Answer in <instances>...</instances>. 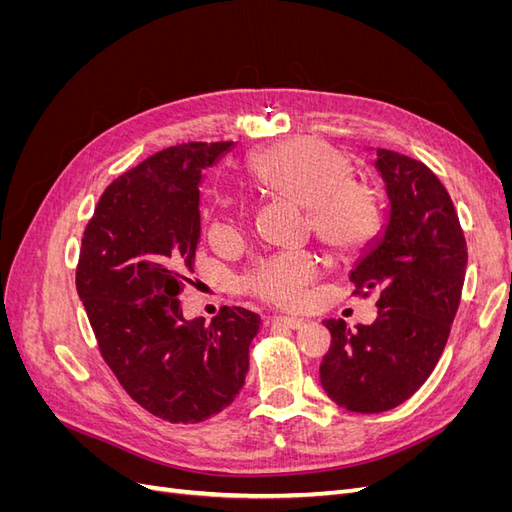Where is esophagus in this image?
Returning <instances> with one entry per match:
<instances>
[{
	"label": "esophagus",
	"mask_w": 512,
	"mask_h": 512,
	"mask_svg": "<svg viewBox=\"0 0 512 512\" xmlns=\"http://www.w3.org/2000/svg\"><path fill=\"white\" fill-rule=\"evenodd\" d=\"M273 322L284 324V327H288V329H301L305 324V320L299 316H275Z\"/></svg>",
	"instance_id": "1"
}]
</instances>
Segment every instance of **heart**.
<instances>
[{
  "label": "heart",
  "mask_w": 512,
  "mask_h": 512,
  "mask_svg": "<svg viewBox=\"0 0 512 512\" xmlns=\"http://www.w3.org/2000/svg\"><path fill=\"white\" fill-rule=\"evenodd\" d=\"M247 170L262 190L305 207L316 239L339 258L363 254L384 230L386 213L376 185L354 179L346 153L318 138H297L260 151L247 162ZM222 228L218 224V232ZM316 277L318 260L299 250L262 258L243 284L265 301L297 305Z\"/></svg>",
  "instance_id": "obj_1"
}]
</instances>
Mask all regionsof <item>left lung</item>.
<instances>
[{
	"instance_id": "8db88e82",
	"label": "left lung",
	"mask_w": 512,
	"mask_h": 512,
	"mask_svg": "<svg viewBox=\"0 0 512 512\" xmlns=\"http://www.w3.org/2000/svg\"><path fill=\"white\" fill-rule=\"evenodd\" d=\"M376 168L391 200L384 235L350 273L354 294L378 292L371 324L324 320L331 348L322 389L352 412L404 404L440 361L466 280L468 245L442 181L423 162L378 149Z\"/></svg>"
}]
</instances>
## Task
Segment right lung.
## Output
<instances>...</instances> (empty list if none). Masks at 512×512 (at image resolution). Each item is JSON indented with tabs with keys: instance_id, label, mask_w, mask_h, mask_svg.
Instances as JSON below:
<instances>
[{
	"instance_id": "right-lung-1",
	"label": "right lung",
	"mask_w": 512,
	"mask_h": 512,
	"mask_svg": "<svg viewBox=\"0 0 512 512\" xmlns=\"http://www.w3.org/2000/svg\"><path fill=\"white\" fill-rule=\"evenodd\" d=\"M232 143H181L115 179L89 220L76 290L106 365L126 393L168 423H200L239 395L260 316L222 307L185 320L194 284L203 170Z\"/></svg>"
}]
</instances>
